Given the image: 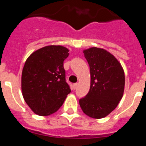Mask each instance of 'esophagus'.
Masks as SVG:
<instances>
[{
    "instance_id": "obj_1",
    "label": "esophagus",
    "mask_w": 146,
    "mask_h": 146,
    "mask_svg": "<svg viewBox=\"0 0 146 146\" xmlns=\"http://www.w3.org/2000/svg\"><path fill=\"white\" fill-rule=\"evenodd\" d=\"M77 86H78V83H74V84H73V88L75 90V89L77 88Z\"/></svg>"
}]
</instances>
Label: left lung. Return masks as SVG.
Returning <instances> with one entry per match:
<instances>
[{"label":"left lung","instance_id":"left-lung-1","mask_svg":"<svg viewBox=\"0 0 146 146\" xmlns=\"http://www.w3.org/2000/svg\"><path fill=\"white\" fill-rule=\"evenodd\" d=\"M88 63L91 87L80 105L85 114L102 118L116 108L124 91L123 68L112 54L104 49L91 47L83 51Z\"/></svg>","mask_w":146,"mask_h":146}]
</instances>
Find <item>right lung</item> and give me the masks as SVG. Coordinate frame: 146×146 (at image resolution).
<instances>
[{"instance_id":"obj_1","label":"right lung","mask_w":146,"mask_h":146,"mask_svg":"<svg viewBox=\"0 0 146 146\" xmlns=\"http://www.w3.org/2000/svg\"><path fill=\"white\" fill-rule=\"evenodd\" d=\"M68 52L66 47L50 45L35 51L25 61L22 72L23 96L38 115L55 113L71 92L64 68Z\"/></svg>"}]
</instances>
